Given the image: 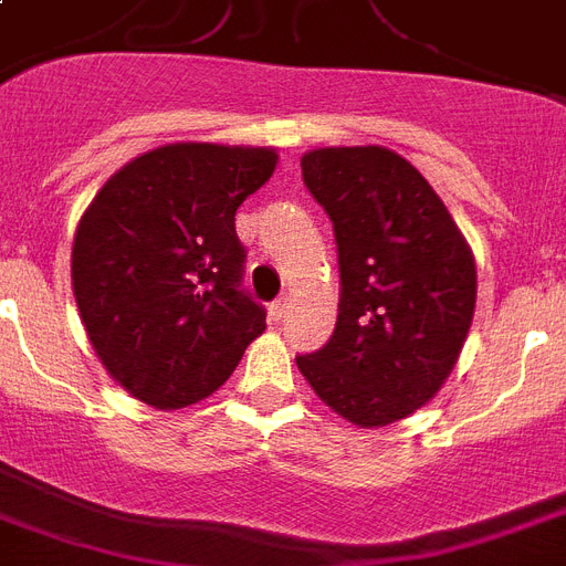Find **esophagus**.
Masks as SVG:
<instances>
[{"label":"esophagus","instance_id":"obj_1","mask_svg":"<svg viewBox=\"0 0 566 566\" xmlns=\"http://www.w3.org/2000/svg\"><path fill=\"white\" fill-rule=\"evenodd\" d=\"M287 305H291L287 300H275L273 305H270V311H266V314H270V319H273V323H279V319L287 314Z\"/></svg>","mask_w":566,"mask_h":566}]
</instances>
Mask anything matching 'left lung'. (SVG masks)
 Masks as SVG:
<instances>
[{
  "mask_svg": "<svg viewBox=\"0 0 566 566\" xmlns=\"http://www.w3.org/2000/svg\"><path fill=\"white\" fill-rule=\"evenodd\" d=\"M302 179L335 226L340 305L328 344L296 367L358 429L405 420L434 399L464 349L473 252L422 172L394 149H311Z\"/></svg>",
  "mask_w": 566,
  "mask_h": 566,
  "instance_id": "1",
  "label": "left lung"
}]
</instances>
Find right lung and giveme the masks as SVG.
<instances>
[{
	"mask_svg": "<svg viewBox=\"0 0 566 566\" xmlns=\"http://www.w3.org/2000/svg\"><path fill=\"white\" fill-rule=\"evenodd\" d=\"M275 164L270 146H158L82 213L75 305L102 367L140 402L176 411L211 396L266 328L240 291L234 211Z\"/></svg>",
	"mask_w": 566,
	"mask_h": 566,
	"instance_id": "obj_1",
	"label": "right lung"
}]
</instances>
